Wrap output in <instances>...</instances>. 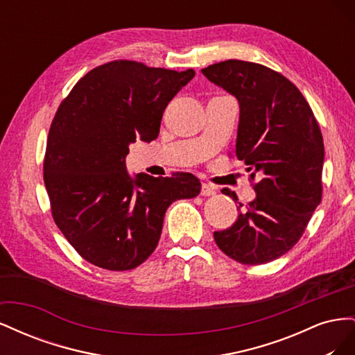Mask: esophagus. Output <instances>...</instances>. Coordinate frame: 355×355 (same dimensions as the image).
Returning <instances> with one entry per match:
<instances>
[{
    "mask_svg": "<svg viewBox=\"0 0 355 355\" xmlns=\"http://www.w3.org/2000/svg\"><path fill=\"white\" fill-rule=\"evenodd\" d=\"M214 194H216V189H214V187H211L209 184H202L201 185V196L210 197V196H214Z\"/></svg>",
    "mask_w": 355,
    "mask_h": 355,
    "instance_id": "obj_1",
    "label": "esophagus"
}]
</instances>
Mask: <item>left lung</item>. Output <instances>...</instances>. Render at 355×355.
Returning <instances> with one entry per match:
<instances>
[{
	"label": "left lung",
	"mask_w": 355,
	"mask_h": 355,
	"mask_svg": "<svg viewBox=\"0 0 355 355\" xmlns=\"http://www.w3.org/2000/svg\"><path fill=\"white\" fill-rule=\"evenodd\" d=\"M201 72L237 98L235 157L257 179L256 198L245 207L239 202L237 220L214 232V241L240 263H268L299 241L321 201L323 136L302 93L282 73L235 59Z\"/></svg>",
	"instance_id": "left-lung-1"
}]
</instances>
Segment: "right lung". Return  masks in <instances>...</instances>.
Listing matches in <instances>:
<instances>
[{"label":"right lung","mask_w":355,"mask_h":355,"mask_svg":"<svg viewBox=\"0 0 355 355\" xmlns=\"http://www.w3.org/2000/svg\"><path fill=\"white\" fill-rule=\"evenodd\" d=\"M194 75L114 60L85 73L60 103L44 184L58 228L87 262L133 270L155 250L170 204L200 194L191 173L132 178L125 168L128 145L158 137L166 106Z\"/></svg>","instance_id":"add662e5"}]
</instances>
